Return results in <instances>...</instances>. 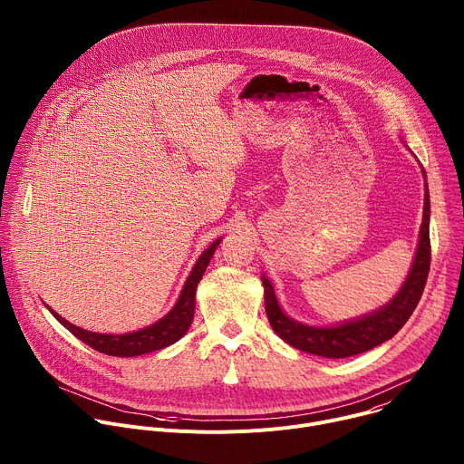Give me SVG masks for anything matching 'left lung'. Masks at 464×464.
<instances>
[{
	"label": "left lung",
	"instance_id": "obj_1",
	"mask_svg": "<svg viewBox=\"0 0 464 464\" xmlns=\"http://www.w3.org/2000/svg\"><path fill=\"white\" fill-rule=\"evenodd\" d=\"M430 192L426 183L424 215L413 266L399 294H396L385 306L358 319L345 321L334 326H308L299 321H294L281 310L270 279H266V276H262L264 304H266L268 321L281 340H285L288 345L303 353H310L323 358H349L354 354H362L391 340L406 324V321L410 319V315L413 314L422 297L430 272Z\"/></svg>",
	"mask_w": 464,
	"mask_h": 464
}]
</instances>
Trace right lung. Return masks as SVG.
I'll return each mask as SVG.
<instances>
[{
    "instance_id": "obj_1",
    "label": "right lung",
    "mask_w": 464,
    "mask_h": 464,
    "mask_svg": "<svg viewBox=\"0 0 464 464\" xmlns=\"http://www.w3.org/2000/svg\"><path fill=\"white\" fill-rule=\"evenodd\" d=\"M220 240L222 238L215 240L200 255V258L196 260L194 268H192V272H190L176 304L172 306V310L165 317L156 321L154 324L145 326L141 330H136V333H128V334L90 333V330H84V328L70 323L68 319H63L53 308H49L47 304L45 306L56 317V321L68 328L73 336H77L81 342H84L86 345H90L92 349H95L102 354L130 358V356H140V354H147V353H152V351L165 349V347L176 343L178 340H181V336H185V333L188 330V326L192 323V317H194V301H196L198 283L202 281V276L208 268V264H209L215 249L218 247Z\"/></svg>"
}]
</instances>
